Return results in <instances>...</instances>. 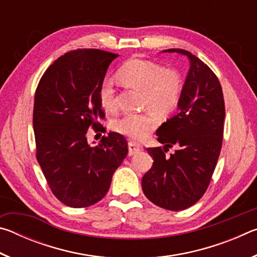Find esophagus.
<instances>
[{"label":"esophagus","mask_w":257,"mask_h":257,"mask_svg":"<svg viewBox=\"0 0 257 257\" xmlns=\"http://www.w3.org/2000/svg\"><path fill=\"white\" fill-rule=\"evenodd\" d=\"M128 150H129V155H134L141 152L143 150V146L138 143H134V142H129L128 143Z\"/></svg>","instance_id":"esophagus-1"}]
</instances>
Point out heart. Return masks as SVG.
Segmentation results:
<instances>
[{
    "instance_id": "b5f03b06",
    "label": "heart",
    "mask_w": 257,
    "mask_h": 257,
    "mask_svg": "<svg viewBox=\"0 0 257 257\" xmlns=\"http://www.w3.org/2000/svg\"><path fill=\"white\" fill-rule=\"evenodd\" d=\"M118 76L125 85L143 90V106L165 115L177 106L181 94V80L173 70L143 59H130L119 68ZM98 102L105 111H114L116 92L112 78H103L97 90ZM153 111L124 113L111 121L114 132L132 138H143L158 124Z\"/></svg>"
}]
</instances>
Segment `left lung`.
<instances>
[{"instance_id": "1", "label": "left lung", "mask_w": 257, "mask_h": 257, "mask_svg": "<svg viewBox=\"0 0 257 257\" xmlns=\"http://www.w3.org/2000/svg\"><path fill=\"white\" fill-rule=\"evenodd\" d=\"M165 53L185 55L189 71L178 101V114L156 130L161 147H149L153 165L142 179L150 201L165 210L181 211L199 201L205 193L219 159L225 116L220 81L197 56L181 49ZM177 150L165 157L168 147Z\"/></svg>"}]
</instances>
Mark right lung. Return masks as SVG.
Listing matches in <instances>:
<instances>
[{"label": "right lung", "mask_w": 257, "mask_h": 257, "mask_svg": "<svg viewBox=\"0 0 257 257\" xmlns=\"http://www.w3.org/2000/svg\"><path fill=\"white\" fill-rule=\"evenodd\" d=\"M118 54L86 49L67 52L47 68L35 93L33 127L36 158L54 196L70 207H87L105 196L112 176L128 154L122 135L99 144L87 130H104L97 90Z\"/></svg>", "instance_id": "add662e5"}]
</instances>
